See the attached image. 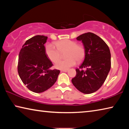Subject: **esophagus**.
Instances as JSON below:
<instances>
[{"label":"esophagus","mask_w":129,"mask_h":129,"mask_svg":"<svg viewBox=\"0 0 129 129\" xmlns=\"http://www.w3.org/2000/svg\"><path fill=\"white\" fill-rule=\"evenodd\" d=\"M68 69L61 70V72H68Z\"/></svg>","instance_id":"34e87169"}]
</instances>
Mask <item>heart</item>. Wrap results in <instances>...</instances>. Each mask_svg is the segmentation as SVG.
Listing matches in <instances>:
<instances>
[{
    "mask_svg": "<svg viewBox=\"0 0 129 129\" xmlns=\"http://www.w3.org/2000/svg\"><path fill=\"white\" fill-rule=\"evenodd\" d=\"M54 44L55 47L51 44H48L45 45V52L48 58L52 62H56L55 68L57 69L60 70L68 69L76 64V61L80 62L84 57L85 54V48L82 45L77 44L75 41L65 39L57 41ZM65 51L64 56L67 58L64 60L58 61L60 53Z\"/></svg>",
    "mask_w": 129,
    "mask_h": 129,
    "instance_id": "obj_1",
    "label": "heart"
}]
</instances>
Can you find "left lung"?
Instances as JSON below:
<instances>
[{
	"label": "left lung",
	"mask_w": 129,
	"mask_h": 129,
	"mask_svg": "<svg viewBox=\"0 0 129 129\" xmlns=\"http://www.w3.org/2000/svg\"><path fill=\"white\" fill-rule=\"evenodd\" d=\"M76 39L82 42L85 55L72 82L81 92L90 94L99 90L106 79L111 68L110 49L101 38L91 32Z\"/></svg>",
	"instance_id": "1"
}]
</instances>
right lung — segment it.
Returning <instances> with one entry per match:
<instances>
[{
  "mask_svg": "<svg viewBox=\"0 0 129 129\" xmlns=\"http://www.w3.org/2000/svg\"><path fill=\"white\" fill-rule=\"evenodd\" d=\"M48 37L36 35L25 41L19 54L17 71L20 79L28 89L42 93L54 85L60 71L51 70L52 62L45 52Z\"/></svg>",
  "mask_w": 129,
  "mask_h": 129,
  "instance_id": "obj_1",
  "label": "right lung"
}]
</instances>
